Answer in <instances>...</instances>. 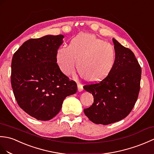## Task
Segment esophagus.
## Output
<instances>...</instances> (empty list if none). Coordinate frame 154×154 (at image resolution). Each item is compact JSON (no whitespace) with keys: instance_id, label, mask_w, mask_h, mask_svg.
<instances>
[{"instance_id":"esophagus-1","label":"esophagus","mask_w":154,"mask_h":154,"mask_svg":"<svg viewBox=\"0 0 154 154\" xmlns=\"http://www.w3.org/2000/svg\"><path fill=\"white\" fill-rule=\"evenodd\" d=\"M77 88H78V92L83 91V85L79 84V83H78V84H77Z\"/></svg>"}]
</instances>
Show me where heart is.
<instances>
[{
	"instance_id": "obj_1",
	"label": "heart",
	"mask_w": 154,
	"mask_h": 154,
	"mask_svg": "<svg viewBox=\"0 0 154 154\" xmlns=\"http://www.w3.org/2000/svg\"><path fill=\"white\" fill-rule=\"evenodd\" d=\"M56 62L65 75L76 67L80 75L88 83L105 79L115 65L116 52L112 45L88 33H81L70 41L68 47L62 46L56 52Z\"/></svg>"
}]
</instances>
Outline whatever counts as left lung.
I'll return each instance as SVG.
<instances>
[{
    "mask_svg": "<svg viewBox=\"0 0 154 154\" xmlns=\"http://www.w3.org/2000/svg\"><path fill=\"white\" fill-rule=\"evenodd\" d=\"M116 52L112 72L99 83L85 85L94 97V103L84 113L92 122L108 125L125 118L137 100L141 67L134 53L113 38Z\"/></svg>",
    "mask_w": 154,
    "mask_h": 154,
    "instance_id": "obj_1",
    "label": "left lung"
}]
</instances>
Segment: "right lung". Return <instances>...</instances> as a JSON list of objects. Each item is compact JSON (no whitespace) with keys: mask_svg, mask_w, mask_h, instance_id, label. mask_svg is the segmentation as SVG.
<instances>
[{"mask_svg":"<svg viewBox=\"0 0 154 154\" xmlns=\"http://www.w3.org/2000/svg\"><path fill=\"white\" fill-rule=\"evenodd\" d=\"M62 35H47L26 41L14 53L11 84L19 106L37 120L48 121L59 113L63 100L76 93L77 84L56 63Z\"/></svg>","mask_w":154,"mask_h":154,"instance_id":"right-lung-1","label":"right lung"}]
</instances>
